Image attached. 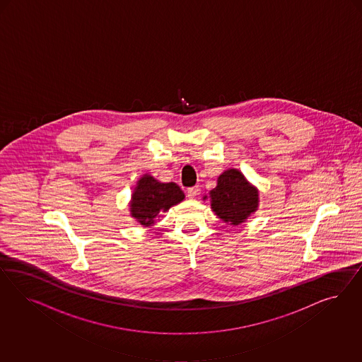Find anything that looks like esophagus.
<instances>
[{
  "instance_id": "obj_1",
  "label": "esophagus",
  "mask_w": 362,
  "mask_h": 362,
  "mask_svg": "<svg viewBox=\"0 0 362 362\" xmlns=\"http://www.w3.org/2000/svg\"><path fill=\"white\" fill-rule=\"evenodd\" d=\"M199 191H200L199 187H191V188L187 189V197H189V199H195L199 195Z\"/></svg>"
}]
</instances>
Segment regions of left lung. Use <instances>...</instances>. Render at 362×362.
Wrapping results in <instances>:
<instances>
[{
  "label": "left lung",
  "mask_w": 362,
  "mask_h": 362,
  "mask_svg": "<svg viewBox=\"0 0 362 362\" xmlns=\"http://www.w3.org/2000/svg\"><path fill=\"white\" fill-rule=\"evenodd\" d=\"M211 209L230 226H240L259 209V189L238 168H228L218 176V183L209 191Z\"/></svg>",
  "instance_id": "left-lung-1"
}]
</instances>
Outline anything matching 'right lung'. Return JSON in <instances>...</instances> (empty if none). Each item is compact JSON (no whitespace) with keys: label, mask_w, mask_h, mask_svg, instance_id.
<instances>
[{"label":"right lung","mask_w":362,"mask_h":362,"mask_svg":"<svg viewBox=\"0 0 362 362\" xmlns=\"http://www.w3.org/2000/svg\"><path fill=\"white\" fill-rule=\"evenodd\" d=\"M183 200L185 192L174 182L163 183L150 174H143L132 191L130 216L143 227H151L158 218Z\"/></svg>","instance_id":"add662e5"}]
</instances>
